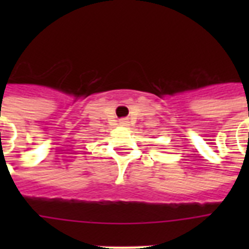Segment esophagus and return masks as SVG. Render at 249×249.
<instances>
[{"label": "esophagus", "mask_w": 249, "mask_h": 249, "mask_svg": "<svg viewBox=\"0 0 249 249\" xmlns=\"http://www.w3.org/2000/svg\"><path fill=\"white\" fill-rule=\"evenodd\" d=\"M120 124H121V125H126V124H128V121H126V120H125V119H124V120H121V121H120Z\"/></svg>", "instance_id": "1"}]
</instances>
